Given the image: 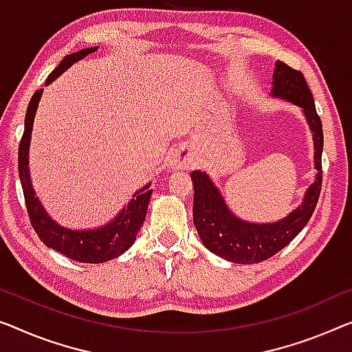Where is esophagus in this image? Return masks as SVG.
I'll use <instances>...</instances> for the list:
<instances>
[{
  "mask_svg": "<svg viewBox=\"0 0 352 352\" xmlns=\"http://www.w3.org/2000/svg\"><path fill=\"white\" fill-rule=\"evenodd\" d=\"M191 160L192 158H191L190 150L180 148V150H177L175 153H172L170 160H169V166L172 170H185L190 167Z\"/></svg>",
  "mask_w": 352,
  "mask_h": 352,
  "instance_id": "esophagus-1",
  "label": "esophagus"
}]
</instances>
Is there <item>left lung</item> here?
<instances>
[{"instance_id":"obj_1","label":"left lung","mask_w":352,"mask_h":352,"mask_svg":"<svg viewBox=\"0 0 352 352\" xmlns=\"http://www.w3.org/2000/svg\"><path fill=\"white\" fill-rule=\"evenodd\" d=\"M272 96L296 104L302 109L314 145V169L316 177L303 194V201L287 217L275 223H251L235 217L224 201L221 191L208 174L191 172L194 185L192 221L204 246L219 258L235 264H258L272 258L289 245L296 235L307 226L316 208L322 185V123L316 113L313 94L302 72L285 63L276 61L272 78Z\"/></svg>"}]
</instances>
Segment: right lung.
I'll list each match as a JSON object with an SVG mask.
<instances>
[{"label":"right lung","mask_w":352,"mask_h":352,"mask_svg":"<svg viewBox=\"0 0 352 352\" xmlns=\"http://www.w3.org/2000/svg\"><path fill=\"white\" fill-rule=\"evenodd\" d=\"M96 50L98 47H88V49H82L71 55H66L60 65L52 71V74L45 80V85H50L56 77H60L66 69H69L74 63L80 61ZM42 91L44 90H39L33 94L28 109H26L25 131L19 146V175L23 188L25 204L30 214L31 226H33L36 234L39 235V239L45 246L58 251V253L65 254L66 258L72 261L87 262V264H101V262L118 258L135 242L138 232L145 221L146 208H148L153 190H150L148 183V185L140 188L139 191H135L128 206L120 210L117 217L112 221L104 224V226L94 229H69L56 223L47 213L39 197L36 196L30 175L31 133H33L36 110H38Z\"/></svg>","instance_id":"obj_1"}]
</instances>
